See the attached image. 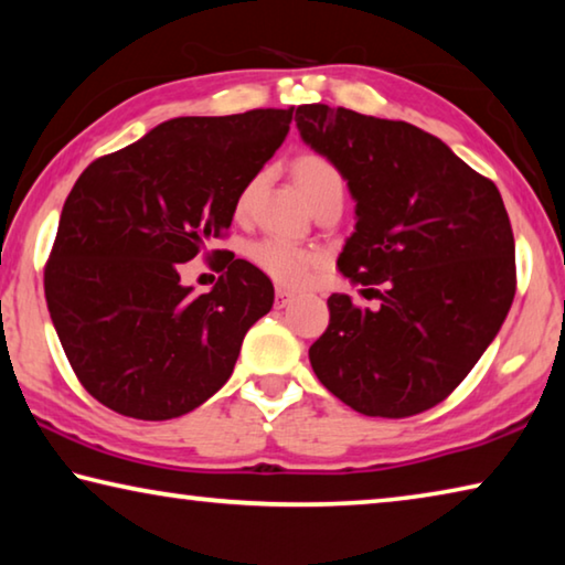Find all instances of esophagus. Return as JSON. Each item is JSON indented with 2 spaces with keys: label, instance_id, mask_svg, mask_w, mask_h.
<instances>
[{
  "label": "esophagus",
  "instance_id": "obj_1",
  "mask_svg": "<svg viewBox=\"0 0 565 565\" xmlns=\"http://www.w3.org/2000/svg\"><path fill=\"white\" fill-rule=\"evenodd\" d=\"M291 299H294V291L284 289V286H279V289H276V306H279V309H284L286 303H291Z\"/></svg>",
  "mask_w": 565,
  "mask_h": 565
}]
</instances>
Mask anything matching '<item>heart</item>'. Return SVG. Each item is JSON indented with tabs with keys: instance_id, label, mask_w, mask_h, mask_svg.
<instances>
[{
	"instance_id": "b5f03b06",
	"label": "heart",
	"mask_w": 565,
	"mask_h": 565,
	"mask_svg": "<svg viewBox=\"0 0 565 565\" xmlns=\"http://www.w3.org/2000/svg\"><path fill=\"white\" fill-rule=\"evenodd\" d=\"M291 171H294L296 186L301 189V194L309 204L331 194V191H343L341 174L337 171V167H333L327 157L313 154V151H303V154L296 157ZM252 191H254V184H248L242 194H238L236 199L238 216L246 212ZM248 259L279 284H301L306 279V274H309L311 264L317 262V256L306 252L301 246L281 242V238H262V242L248 246Z\"/></svg>"
}]
</instances>
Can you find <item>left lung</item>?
Masks as SVG:
<instances>
[{"label": "left lung", "mask_w": 565, "mask_h": 565, "mask_svg": "<svg viewBox=\"0 0 565 565\" xmlns=\"http://www.w3.org/2000/svg\"><path fill=\"white\" fill-rule=\"evenodd\" d=\"M296 127L356 202L341 274L381 286L379 309L329 296V329L309 349L313 374L366 416L441 404L513 303L515 244L499 189L414 124L303 104Z\"/></svg>", "instance_id": "left-lung-1"}]
</instances>
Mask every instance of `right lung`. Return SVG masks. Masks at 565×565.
<instances>
[{
  "label": "right lung",
  "mask_w": 565,
  "mask_h": 565,
  "mask_svg": "<svg viewBox=\"0 0 565 565\" xmlns=\"http://www.w3.org/2000/svg\"><path fill=\"white\" fill-rule=\"evenodd\" d=\"M294 109L177 117L82 171L44 269L50 317L82 386L121 416L167 420L232 376L246 331L274 306L234 254L209 294L181 264L222 236L236 199L289 134Z\"/></svg>",
  "instance_id": "add662e5"
}]
</instances>
